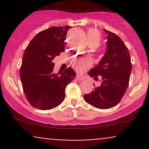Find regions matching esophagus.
I'll use <instances>...</instances> for the list:
<instances>
[{
	"mask_svg": "<svg viewBox=\"0 0 149 149\" xmlns=\"http://www.w3.org/2000/svg\"><path fill=\"white\" fill-rule=\"evenodd\" d=\"M76 78H77V80H78V81H81V80H83L85 79L84 77H83L82 76H80V75H77Z\"/></svg>",
	"mask_w": 149,
	"mask_h": 149,
	"instance_id": "1",
	"label": "esophagus"
}]
</instances>
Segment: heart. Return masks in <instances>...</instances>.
Returning a JSON list of instances; mask_svg holds the SVG:
<instances>
[{
	"instance_id": "heart-1",
	"label": "heart",
	"mask_w": 149,
	"mask_h": 149,
	"mask_svg": "<svg viewBox=\"0 0 149 149\" xmlns=\"http://www.w3.org/2000/svg\"><path fill=\"white\" fill-rule=\"evenodd\" d=\"M87 38H88V41H91V40H98L99 41L100 39V34L97 30L91 29L87 32ZM90 64H91V59L90 58H80L75 61L74 66L78 71H83L89 67Z\"/></svg>"
}]
</instances>
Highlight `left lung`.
Returning a JSON list of instances; mask_svg holds the SVG:
<instances>
[{
	"mask_svg": "<svg viewBox=\"0 0 149 149\" xmlns=\"http://www.w3.org/2000/svg\"><path fill=\"white\" fill-rule=\"evenodd\" d=\"M104 30L108 34L106 53L88 73L95 80L102 76V83L84 95L87 103L100 109H110L119 103L127 90L132 71L130 55L123 41L116 33Z\"/></svg>",
	"mask_w": 149,
	"mask_h": 149,
	"instance_id": "1",
	"label": "left lung"
}]
</instances>
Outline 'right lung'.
<instances>
[{"label":"right lung","mask_w":149,"mask_h":149,"mask_svg":"<svg viewBox=\"0 0 149 149\" xmlns=\"http://www.w3.org/2000/svg\"><path fill=\"white\" fill-rule=\"evenodd\" d=\"M71 26H52L35 36L26 48L20 69L24 92L33 107L49 110L62 103L65 88L76 78L71 68L53 72L52 60L65 50V38Z\"/></svg>","instance_id":"right-lung-1"}]
</instances>
